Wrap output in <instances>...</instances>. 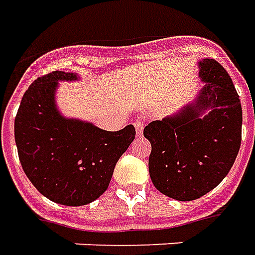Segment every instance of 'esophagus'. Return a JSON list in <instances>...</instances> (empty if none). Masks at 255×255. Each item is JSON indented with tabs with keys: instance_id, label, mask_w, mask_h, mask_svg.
Returning a JSON list of instances; mask_svg holds the SVG:
<instances>
[{
	"instance_id": "34e87169",
	"label": "esophagus",
	"mask_w": 255,
	"mask_h": 255,
	"mask_svg": "<svg viewBox=\"0 0 255 255\" xmlns=\"http://www.w3.org/2000/svg\"><path fill=\"white\" fill-rule=\"evenodd\" d=\"M134 128H136L137 136H141L142 130H144V121H141V119H137L136 122H134Z\"/></svg>"
}]
</instances>
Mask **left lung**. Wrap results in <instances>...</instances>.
I'll list each match as a JSON object with an SVG mask.
<instances>
[{
    "label": "left lung",
    "mask_w": 255,
    "mask_h": 255,
    "mask_svg": "<svg viewBox=\"0 0 255 255\" xmlns=\"http://www.w3.org/2000/svg\"><path fill=\"white\" fill-rule=\"evenodd\" d=\"M205 88L195 104L144 128L155 188L176 200H195L228 174L242 142V104L234 82L218 61H199ZM205 109L209 114L200 117Z\"/></svg>",
    "instance_id": "obj_1"
}]
</instances>
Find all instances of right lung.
<instances>
[{"label":"right lung","mask_w":255,"mask_h":255,"mask_svg":"<svg viewBox=\"0 0 255 255\" xmlns=\"http://www.w3.org/2000/svg\"><path fill=\"white\" fill-rule=\"evenodd\" d=\"M77 79L53 71L32 82L15 118L21 167L32 185L56 203L84 206L107 191L114 169L134 140L133 125L118 131L61 117L55 106L57 81Z\"/></svg>","instance_id":"right-lung-1"}]
</instances>
